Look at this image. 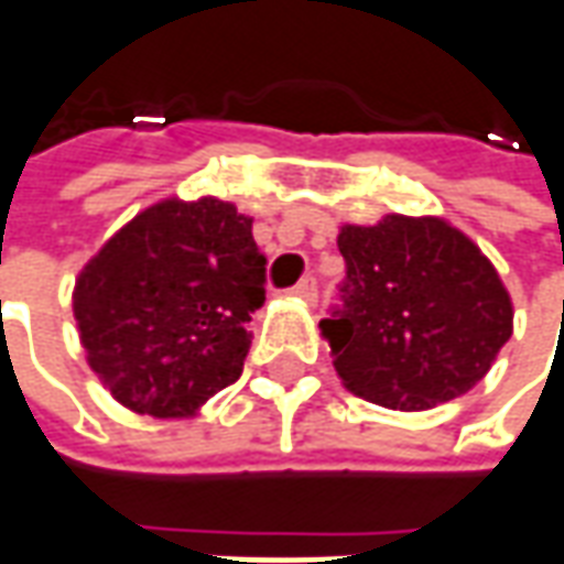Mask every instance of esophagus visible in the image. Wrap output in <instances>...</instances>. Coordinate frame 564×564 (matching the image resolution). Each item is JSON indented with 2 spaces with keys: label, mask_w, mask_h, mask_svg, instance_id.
Masks as SVG:
<instances>
[{
  "label": "esophagus",
  "mask_w": 564,
  "mask_h": 564,
  "mask_svg": "<svg viewBox=\"0 0 564 564\" xmlns=\"http://www.w3.org/2000/svg\"><path fill=\"white\" fill-rule=\"evenodd\" d=\"M291 294H297V297H304V301H316V275H306V279H301L294 289H291Z\"/></svg>",
  "instance_id": "obj_1"
}]
</instances>
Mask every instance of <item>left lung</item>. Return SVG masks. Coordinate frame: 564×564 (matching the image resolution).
<instances>
[{
  "label": "left lung",
  "instance_id": "left-lung-1",
  "mask_svg": "<svg viewBox=\"0 0 564 564\" xmlns=\"http://www.w3.org/2000/svg\"><path fill=\"white\" fill-rule=\"evenodd\" d=\"M337 248L347 279L319 328L349 393L426 411L488 375L512 334V301L469 236L442 217L387 215L340 227Z\"/></svg>",
  "mask_w": 564,
  "mask_h": 564
}]
</instances>
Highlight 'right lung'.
<instances>
[{
  "label": "right lung",
  "mask_w": 564,
  "mask_h": 564,
  "mask_svg": "<svg viewBox=\"0 0 564 564\" xmlns=\"http://www.w3.org/2000/svg\"><path fill=\"white\" fill-rule=\"evenodd\" d=\"M263 301L251 217L202 196L156 202L107 239L76 279L73 316L119 405L186 417L239 380Z\"/></svg>",
  "instance_id": "add662e5"
}]
</instances>
